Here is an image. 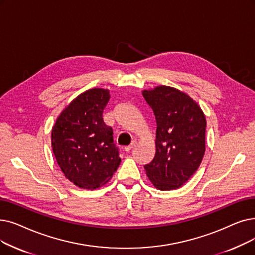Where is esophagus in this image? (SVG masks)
<instances>
[{
  "label": "esophagus",
  "instance_id": "esophagus-1",
  "mask_svg": "<svg viewBox=\"0 0 255 255\" xmlns=\"http://www.w3.org/2000/svg\"><path fill=\"white\" fill-rule=\"evenodd\" d=\"M135 145H136V141H135V140H133V141H132V142L130 143L129 146L125 147V151H126V152H129L132 148H134V147H135Z\"/></svg>",
  "mask_w": 255,
  "mask_h": 255
}]
</instances>
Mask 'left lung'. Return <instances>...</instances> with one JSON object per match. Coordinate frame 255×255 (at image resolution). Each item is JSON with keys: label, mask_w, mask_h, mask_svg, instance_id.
Returning a JSON list of instances; mask_svg holds the SVG:
<instances>
[{"label": "left lung", "mask_w": 255, "mask_h": 255, "mask_svg": "<svg viewBox=\"0 0 255 255\" xmlns=\"http://www.w3.org/2000/svg\"><path fill=\"white\" fill-rule=\"evenodd\" d=\"M141 94L156 121V152L143 168L156 189H179L204 156L205 116L189 95L174 87L159 85Z\"/></svg>", "instance_id": "8db88e82"}]
</instances>
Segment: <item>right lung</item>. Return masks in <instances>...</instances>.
<instances>
[{"label":"right lung","mask_w":255,"mask_h":255,"mask_svg":"<svg viewBox=\"0 0 255 255\" xmlns=\"http://www.w3.org/2000/svg\"><path fill=\"white\" fill-rule=\"evenodd\" d=\"M109 91L92 88L66 106L52 128V149L64 176L75 185L96 190L106 184L121 163L113 128L103 110Z\"/></svg>","instance_id":"1"}]
</instances>
